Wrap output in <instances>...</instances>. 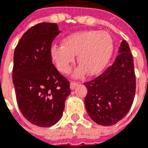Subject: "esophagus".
<instances>
[{
  "mask_svg": "<svg viewBox=\"0 0 148 148\" xmlns=\"http://www.w3.org/2000/svg\"><path fill=\"white\" fill-rule=\"evenodd\" d=\"M77 82H71V84H70V86H71V90H74L75 88H76V86L77 85Z\"/></svg>",
  "mask_w": 148,
  "mask_h": 148,
  "instance_id": "obj_1",
  "label": "esophagus"
}]
</instances>
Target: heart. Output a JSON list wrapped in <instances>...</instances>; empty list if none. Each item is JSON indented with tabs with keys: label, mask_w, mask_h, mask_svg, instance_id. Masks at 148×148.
<instances>
[{
	"label": "heart",
	"mask_w": 148,
	"mask_h": 148,
	"mask_svg": "<svg viewBox=\"0 0 148 148\" xmlns=\"http://www.w3.org/2000/svg\"><path fill=\"white\" fill-rule=\"evenodd\" d=\"M113 53V40L106 32L89 30L71 34L62 40L61 46L54 45L51 56L56 68L63 74L71 70L77 54L81 65L74 71L75 77L88 74L95 76L109 64Z\"/></svg>",
	"instance_id": "b5f03b06"
}]
</instances>
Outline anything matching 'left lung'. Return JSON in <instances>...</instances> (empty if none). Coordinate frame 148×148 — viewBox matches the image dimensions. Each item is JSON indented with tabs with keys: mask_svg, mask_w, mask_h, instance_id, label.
Wrapping results in <instances>:
<instances>
[{
	"mask_svg": "<svg viewBox=\"0 0 148 148\" xmlns=\"http://www.w3.org/2000/svg\"><path fill=\"white\" fill-rule=\"evenodd\" d=\"M119 55L111 66L92 81L84 83V99L90 118L101 126H111L128 113L136 92L133 56L129 45L123 40Z\"/></svg>",
	"mask_w": 148,
	"mask_h": 148,
	"instance_id": "1",
	"label": "left lung"
}]
</instances>
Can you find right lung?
Here are the masks:
<instances>
[{
  "label": "right lung",
  "instance_id": "obj_1",
  "mask_svg": "<svg viewBox=\"0 0 148 148\" xmlns=\"http://www.w3.org/2000/svg\"><path fill=\"white\" fill-rule=\"evenodd\" d=\"M60 32L56 23H39L25 32L14 49L12 79L18 106L38 127L59 121L71 94L70 82L52 63V42Z\"/></svg>",
  "mask_w": 148,
  "mask_h": 148
}]
</instances>
